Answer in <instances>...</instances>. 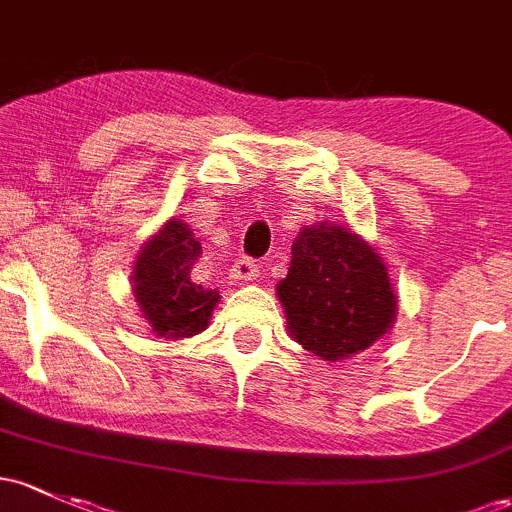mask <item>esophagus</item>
Masks as SVG:
<instances>
[{"mask_svg": "<svg viewBox=\"0 0 512 512\" xmlns=\"http://www.w3.org/2000/svg\"><path fill=\"white\" fill-rule=\"evenodd\" d=\"M230 277L238 279V282H252V279L260 277V265L250 260V257H240V260H235L233 269H230Z\"/></svg>", "mask_w": 512, "mask_h": 512, "instance_id": "34e87169", "label": "esophagus"}]
</instances>
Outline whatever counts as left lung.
Listing matches in <instances>:
<instances>
[{
    "label": "left lung",
    "mask_w": 512,
    "mask_h": 512,
    "mask_svg": "<svg viewBox=\"0 0 512 512\" xmlns=\"http://www.w3.org/2000/svg\"><path fill=\"white\" fill-rule=\"evenodd\" d=\"M277 296L291 338L325 362L369 350L389 333L398 306L379 252L328 221L306 226L294 240Z\"/></svg>",
    "instance_id": "left-lung-1"
}]
</instances>
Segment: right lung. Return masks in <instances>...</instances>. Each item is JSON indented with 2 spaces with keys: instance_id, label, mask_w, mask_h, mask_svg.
<instances>
[{
  "instance_id": "1",
  "label": "right lung",
  "mask_w": 512,
  "mask_h": 512,
  "mask_svg": "<svg viewBox=\"0 0 512 512\" xmlns=\"http://www.w3.org/2000/svg\"><path fill=\"white\" fill-rule=\"evenodd\" d=\"M201 243L192 228L170 218L138 252L133 265V296L157 338L179 340L209 325L218 291L192 282Z\"/></svg>"
}]
</instances>
